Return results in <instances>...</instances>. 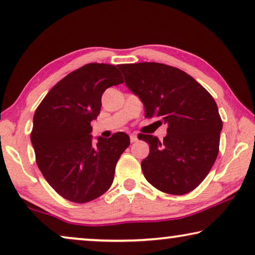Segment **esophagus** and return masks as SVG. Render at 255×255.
<instances>
[{
	"label": "esophagus",
	"mask_w": 255,
	"mask_h": 255,
	"mask_svg": "<svg viewBox=\"0 0 255 255\" xmlns=\"http://www.w3.org/2000/svg\"><path fill=\"white\" fill-rule=\"evenodd\" d=\"M136 141H137V136H136L135 134H131V135H130V142L134 143V142H136Z\"/></svg>",
	"instance_id": "esophagus-1"
}]
</instances>
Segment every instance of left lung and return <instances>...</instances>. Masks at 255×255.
I'll return each mask as SVG.
<instances>
[{"label": "left lung", "instance_id": "left-lung-1", "mask_svg": "<svg viewBox=\"0 0 255 255\" xmlns=\"http://www.w3.org/2000/svg\"><path fill=\"white\" fill-rule=\"evenodd\" d=\"M126 85L144 104L145 118L167 125L163 141L138 134L150 144L141 167L160 192L184 195L204 180L220 151L223 123L213 96L187 73L157 62L120 64Z\"/></svg>", "mask_w": 255, "mask_h": 255}]
</instances>
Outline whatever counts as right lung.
I'll list each match as a JSON object with an SVG mask.
<instances>
[{
	"label": "right lung",
	"instance_id": "right-lung-1",
	"mask_svg": "<svg viewBox=\"0 0 255 255\" xmlns=\"http://www.w3.org/2000/svg\"><path fill=\"white\" fill-rule=\"evenodd\" d=\"M121 83L116 66L85 64L57 82L35 110L31 131L35 162L63 199L87 203L112 185L116 165L130 139L118 131L93 144L91 121L99 116L104 91Z\"/></svg>",
	"mask_w": 255,
	"mask_h": 255
}]
</instances>
